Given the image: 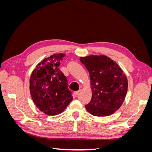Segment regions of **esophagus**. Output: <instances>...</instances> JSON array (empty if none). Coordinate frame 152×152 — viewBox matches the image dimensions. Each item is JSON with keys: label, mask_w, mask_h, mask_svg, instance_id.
<instances>
[{"label": "esophagus", "mask_w": 152, "mask_h": 152, "mask_svg": "<svg viewBox=\"0 0 152 152\" xmlns=\"http://www.w3.org/2000/svg\"><path fill=\"white\" fill-rule=\"evenodd\" d=\"M80 92V90H79V91H75L74 92V94L75 95V96H77L78 95V94H79V93Z\"/></svg>", "instance_id": "1"}]
</instances>
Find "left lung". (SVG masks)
Returning a JSON list of instances; mask_svg holds the SVG:
<instances>
[{"label": "left lung", "instance_id": "left-lung-1", "mask_svg": "<svg viewBox=\"0 0 152 152\" xmlns=\"http://www.w3.org/2000/svg\"><path fill=\"white\" fill-rule=\"evenodd\" d=\"M89 72L92 98L85 106L94 116L106 117L122 106L127 92V79L117 63L104 55L80 57Z\"/></svg>", "mask_w": 152, "mask_h": 152}]
</instances>
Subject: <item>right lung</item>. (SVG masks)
I'll list each match as a JSON object with an SVG mask.
<instances>
[{"instance_id":"obj_1","label":"right lung","mask_w":152,"mask_h":152,"mask_svg":"<svg viewBox=\"0 0 152 152\" xmlns=\"http://www.w3.org/2000/svg\"><path fill=\"white\" fill-rule=\"evenodd\" d=\"M65 54H54L41 61L32 72L30 91L36 107L49 115L61 113L73 96L69 90L66 77L59 69Z\"/></svg>"}]
</instances>
